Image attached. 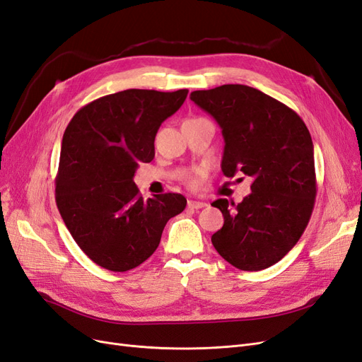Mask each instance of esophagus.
Instances as JSON below:
<instances>
[{"mask_svg":"<svg viewBox=\"0 0 362 362\" xmlns=\"http://www.w3.org/2000/svg\"><path fill=\"white\" fill-rule=\"evenodd\" d=\"M187 206L192 208V210H201V208L206 206V204L205 202H199V201H189Z\"/></svg>","mask_w":362,"mask_h":362,"instance_id":"esophagus-1","label":"esophagus"}]
</instances>
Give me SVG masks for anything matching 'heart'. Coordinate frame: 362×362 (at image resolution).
Returning <instances> with one entry per match:
<instances>
[{
  "mask_svg": "<svg viewBox=\"0 0 362 362\" xmlns=\"http://www.w3.org/2000/svg\"><path fill=\"white\" fill-rule=\"evenodd\" d=\"M202 177H204V173L202 172H196L194 175H192V177H189V180H187V184L190 185L192 189H196L199 185V182H201V180H202Z\"/></svg>",
  "mask_w": 362,
  "mask_h": 362,
  "instance_id": "1",
  "label": "heart"
}]
</instances>
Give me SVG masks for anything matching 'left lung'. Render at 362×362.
Returning <instances> with one entry per match:
<instances>
[{"label":"left lung","mask_w":362,"mask_h":362,"mask_svg":"<svg viewBox=\"0 0 362 362\" xmlns=\"http://www.w3.org/2000/svg\"><path fill=\"white\" fill-rule=\"evenodd\" d=\"M190 100L222 128L225 177L243 172L252 180L240 204L213 202L225 221L211 235L213 246L240 270L276 264L299 242L313 214L317 184L308 128L290 107L243 84L194 90Z\"/></svg>","instance_id":"8db88e82"}]
</instances>
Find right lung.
<instances>
[{
    "mask_svg": "<svg viewBox=\"0 0 362 362\" xmlns=\"http://www.w3.org/2000/svg\"><path fill=\"white\" fill-rule=\"evenodd\" d=\"M189 90L128 89L81 107L62 140L56 202L64 225L95 264L127 272L160 245L170 217L187 201L180 193L144 199L134 182L139 163L156 156L160 125Z\"/></svg>",
    "mask_w": 362,
    "mask_h": 362,
    "instance_id": "1",
    "label": "right lung"
}]
</instances>
